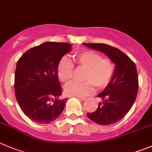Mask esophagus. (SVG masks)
<instances>
[{
	"label": "esophagus",
	"instance_id": "obj_1",
	"mask_svg": "<svg viewBox=\"0 0 152 152\" xmlns=\"http://www.w3.org/2000/svg\"><path fill=\"white\" fill-rule=\"evenodd\" d=\"M78 99L80 100H82V101H85V100L87 99L86 97H78Z\"/></svg>",
	"mask_w": 152,
	"mask_h": 152
}]
</instances>
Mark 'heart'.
<instances>
[{"instance_id": "1", "label": "heart", "mask_w": 152, "mask_h": 152, "mask_svg": "<svg viewBox=\"0 0 152 152\" xmlns=\"http://www.w3.org/2000/svg\"><path fill=\"white\" fill-rule=\"evenodd\" d=\"M73 61L79 68L85 69L83 80L71 82L64 87L67 95L84 97L94 92V85L98 88L107 86L113 78L115 64L108 58H102L99 54L92 50H83L73 56ZM57 75L61 82L67 83L73 75V64L70 59L63 57L57 66Z\"/></svg>"}]
</instances>
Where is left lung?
I'll use <instances>...</instances> for the list:
<instances>
[{
  "label": "left lung",
  "mask_w": 152,
  "mask_h": 152,
  "mask_svg": "<svg viewBox=\"0 0 152 152\" xmlns=\"http://www.w3.org/2000/svg\"><path fill=\"white\" fill-rule=\"evenodd\" d=\"M83 45L103 53L115 64V71L110 83L97 96L102 99L96 110L87 116L94 123L108 126L123 119L132 108L138 91L137 67L132 60L116 48L105 44Z\"/></svg>",
  "instance_id": "left-lung-1"
}]
</instances>
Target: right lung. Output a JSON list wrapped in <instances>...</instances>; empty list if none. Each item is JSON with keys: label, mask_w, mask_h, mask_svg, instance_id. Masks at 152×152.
I'll use <instances>...</instances> for the list:
<instances>
[{"label": "right lung", "mask_w": 152, "mask_h": 152, "mask_svg": "<svg viewBox=\"0 0 152 152\" xmlns=\"http://www.w3.org/2000/svg\"><path fill=\"white\" fill-rule=\"evenodd\" d=\"M68 43L45 42L28 50L17 62L15 93L25 115L37 123L56 120L67 99H60L61 86L57 75L61 58L72 50Z\"/></svg>", "instance_id": "1"}]
</instances>
